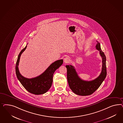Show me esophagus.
<instances>
[{"label": "esophagus", "instance_id": "34e87169", "mask_svg": "<svg viewBox=\"0 0 123 123\" xmlns=\"http://www.w3.org/2000/svg\"><path fill=\"white\" fill-rule=\"evenodd\" d=\"M70 59L68 57H66L64 59V62L65 63H68L70 62Z\"/></svg>", "mask_w": 123, "mask_h": 123}]
</instances>
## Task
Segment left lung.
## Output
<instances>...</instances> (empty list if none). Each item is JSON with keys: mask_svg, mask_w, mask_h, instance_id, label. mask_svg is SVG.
<instances>
[{"mask_svg": "<svg viewBox=\"0 0 123 123\" xmlns=\"http://www.w3.org/2000/svg\"><path fill=\"white\" fill-rule=\"evenodd\" d=\"M97 41L96 48L99 51L102 60L101 72L97 78L90 81L83 80L78 76L74 67L71 65H66L67 69V80L69 86L74 93L79 96H86L94 93L101 86L106 76V57L104 52L101 50L100 43Z\"/></svg>", "mask_w": 123, "mask_h": 123, "instance_id": "8db88e82", "label": "left lung"}]
</instances>
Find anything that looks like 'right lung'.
<instances>
[{
    "mask_svg": "<svg viewBox=\"0 0 123 123\" xmlns=\"http://www.w3.org/2000/svg\"><path fill=\"white\" fill-rule=\"evenodd\" d=\"M26 46L20 52L16 64V74L17 78L22 86L30 93L35 95H41L46 93L52 85L53 76L57 69L63 63V60H58L51 64L46 70L37 77L27 78L22 76L18 69L20 57L26 49Z\"/></svg>",
    "mask_w": 123,
    "mask_h": 123,
    "instance_id": "obj_1",
    "label": "right lung"
}]
</instances>
